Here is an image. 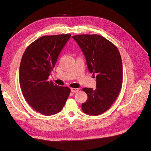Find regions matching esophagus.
Returning a JSON list of instances; mask_svg holds the SVG:
<instances>
[{"label":"esophagus","mask_w":151,"mask_h":151,"mask_svg":"<svg viewBox=\"0 0 151 151\" xmlns=\"http://www.w3.org/2000/svg\"><path fill=\"white\" fill-rule=\"evenodd\" d=\"M70 90H71V92H73V93H77V92H78L79 89L76 88H71Z\"/></svg>","instance_id":"1"}]
</instances>
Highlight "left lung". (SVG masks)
I'll return each mask as SVG.
<instances>
[{
	"mask_svg": "<svg viewBox=\"0 0 151 151\" xmlns=\"http://www.w3.org/2000/svg\"><path fill=\"white\" fill-rule=\"evenodd\" d=\"M86 58L89 72L96 75V88H83L88 99L82 110L96 116L106 111L119 96L122 85V64L118 48L98 35L73 36Z\"/></svg>",
	"mask_w": 151,
	"mask_h": 151,
	"instance_id": "left-lung-1",
	"label": "left lung"
}]
</instances>
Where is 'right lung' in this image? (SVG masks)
Listing matches in <instances>:
<instances>
[{"label": "right lung", "instance_id": "1", "mask_svg": "<svg viewBox=\"0 0 151 151\" xmlns=\"http://www.w3.org/2000/svg\"><path fill=\"white\" fill-rule=\"evenodd\" d=\"M70 34L43 36L28 46L19 69L22 93L29 105L46 116L59 112L66 103L70 88L54 85L48 76Z\"/></svg>", "mask_w": 151, "mask_h": 151}]
</instances>
